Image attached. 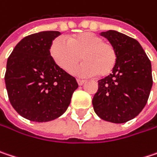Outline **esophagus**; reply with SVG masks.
<instances>
[{
	"mask_svg": "<svg viewBox=\"0 0 157 157\" xmlns=\"http://www.w3.org/2000/svg\"><path fill=\"white\" fill-rule=\"evenodd\" d=\"M77 82H78L79 85H82L85 82V81L84 80H82V79H77Z\"/></svg>",
	"mask_w": 157,
	"mask_h": 157,
	"instance_id": "obj_1",
	"label": "esophagus"
}]
</instances>
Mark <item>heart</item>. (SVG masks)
Wrapping results in <instances>:
<instances>
[{
    "label": "heart",
    "mask_w": 157,
    "mask_h": 157,
    "mask_svg": "<svg viewBox=\"0 0 157 157\" xmlns=\"http://www.w3.org/2000/svg\"><path fill=\"white\" fill-rule=\"evenodd\" d=\"M50 53L54 61L68 73L82 58L83 64L74 71L81 76L97 74L99 76H106L113 71L118 59L113 44L93 32L73 35L68 38V42L58 37L53 41Z\"/></svg>",
    "instance_id": "heart-1"
}]
</instances>
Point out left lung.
I'll list each match as a JSON object with an SVG mask.
<instances>
[{
	"mask_svg": "<svg viewBox=\"0 0 157 157\" xmlns=\"http://www.w3.org/2000/svg\"><path fill=\"white\" fill-rule=\"evenodd\" d=\"M101 36L113 44L118 59L112 73L98 81L93 109L103 121L125 123L136 117L147 102L153 85L151 62L134 38L116 30Z\"/></svg>",
	"mask_w": 157,
	"mask_h": 157,
	"instance_id": "left-lung-1",
	"label": "left lung"
}]
</instances>
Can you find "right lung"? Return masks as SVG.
<instances>
[{
	"mask_svg": "<svg viewBox=\"0 0 157 157\" xmlns=\"http://www.w3.org/2000/svg\"><path fill=\"white\" fill-rule=\"evenodd\" d=\"M59 31L25 36L9 56L5 84L10 104L23 118L35 122L57 119L78 88L75 78L60 68L50 55Z\"/></svg>",
	"mask_w": 157,
	"mask_h": 157,
	"instance_id": "1",
	"label": "right lung"
}]
</instances>
